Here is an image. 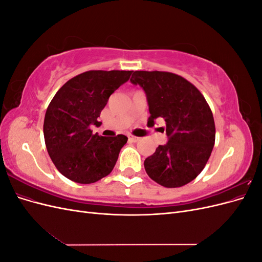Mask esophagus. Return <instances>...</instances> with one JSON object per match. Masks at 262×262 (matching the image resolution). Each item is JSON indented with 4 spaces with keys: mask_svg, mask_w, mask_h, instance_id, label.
<instances>
[{
    "mask_svg": "<svg viewBox=\"0 0 262 262\" xmlns=\"http://www.w3.org/2000/svg\"><path fill=\"white\" fill-rule=\"evenodd\" d=\"M139 140H140V138H137V137H133V136L129 137V141L130 142H138Z\"/></svg>",
    "mask_w": 262,
    "mask_h": 262,
    "instance_id": "1",
    "label": "esophagus"
}]
</instances>
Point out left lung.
<instances>
[{
	"instance_id": "obj_1",
	"label": "left lung",
	"mask_w": 262,
	"mask_h": 262,
	"mask_svg": "<svg viewBox=\"0 0 262 262\" xmlns=\"http://www.w3.org/2000/svg\"><path fill=\"white\" fill-rule=\"evenodd\" d=\"M130 82L144 91L147 124L164 119L167 143L144 161L150 179L166 188L192 181L204 168L215 141V124L203 95L184 77L160 71H136Z\"/></svg>"
}]
</instances>
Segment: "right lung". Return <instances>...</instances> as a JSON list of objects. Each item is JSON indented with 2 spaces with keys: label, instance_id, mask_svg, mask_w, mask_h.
<instances>
[{
  "label": "right lung",
  "instance_id": "right-lung-1",
  "mask_svg": "<svg viewBox=\"0 0 262 262\" xmlns=\"http://www.w3.org/2000/svg\"><path fill=\"white\" fill-rule=\"evenodd\" d=\"M132 71H89L71 78L47 108L43 136L57 169L78 184H93L109 175L128 138L93 134L92 125L116 90L129 81Z\"/></svg>",
  "mask_w": 262,
  "mask_h": 262
}]
</instances>
